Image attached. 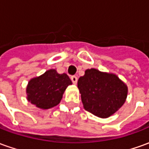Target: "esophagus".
Here are the masks:
<instances>
[{
    "mask_svg": "<svg viewBox=\"0 0 149 149\" xmlns=\"http://www.w3.org/2000/svg\"><path fill=\"white\" fill-rule=\"evenodd\" d=\"M71 80H72V83H73V84H77V77L76 76H72Z\"/></svg>",
    "mask_w": 149,
    "mask_h": 149,
    "instance_id": "obj_1",
    "label": "esophagus"
}]
</instances>
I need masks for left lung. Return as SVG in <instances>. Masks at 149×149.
Masks as SVG:
<instances>
[{"mask_svg":"<svg viewBox=\"0 0 149 149\" xmlns=\"http://www.w3.org/2000/svg\"><path fill=\"white\" fill-rule=\"evenodd\" d=\"M77 87L84 109L100 118H108L125 104L128 86L114 73L86 69Z\"/></svg>","mask_w":149,"mask_h":149,"instance_id":"left-lung-1","label":"left lung"}]
</instances>
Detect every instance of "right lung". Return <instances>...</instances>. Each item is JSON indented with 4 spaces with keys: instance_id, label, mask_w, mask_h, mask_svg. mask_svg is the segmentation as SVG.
Returning a JSON list of instances; mask_svg holds the SVG:
<instances>
[{
    "instance_id": "add662e5",
    "label": "right lung",
    "mask_w": 149,
    "mask_h": 149,
    "mask_svg": "<svg viewBox=\"0 0 149 149\" xmlns=\"http://www.w3.org/2000/svg\"><path fill=\"white\" fill-rule=\"evenodd\" d=\"M72 84L66 73L59 74L56 69H49L29 81L26 98L37 108L49 109L61 102L65 89Z\"/></svg>"
}]
</instances>
